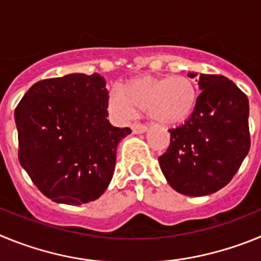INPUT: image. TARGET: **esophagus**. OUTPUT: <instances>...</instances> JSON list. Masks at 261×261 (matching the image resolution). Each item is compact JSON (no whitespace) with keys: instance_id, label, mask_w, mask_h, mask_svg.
I'll use <instances>...</instances> for the list:
<instances>
[{"instance_id":"34e87169","label":"esophagus","mask_w":261,"mask_h":261,"mask_svg":"<svg viewBox=\"0 0 261 261\" xmlns=\"http://www.w3.org/2000/svg\"><path fill=\"white\" fill-rule=\"evenodd\" d=\"M146 130V125H132V132L135 133V135H141V133H145Z\"/></svg>"}]
</instances>
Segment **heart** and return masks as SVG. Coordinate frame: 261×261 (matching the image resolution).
Returning a JSON list of instances; mask_svg holds the SVG:
<instances>
[{
	"instance_id": "1",
	"label": "heart",
	"mask_w": 261,
	"mask_h": 261,
	"mask_svg": "<svg viewBox=\"0 0 261 261\" xmlns=\"http://www.w3.org/2000/svg\"><path fill=\"white\" fill-rule=\"evenodd\" d=\"M197 89L184 75L140 77L128 81L108 98V111L119 121L130 120L136 110H146L149 119L174 126L191 117L197 103Z\"/></svg>"
}]
</instances>
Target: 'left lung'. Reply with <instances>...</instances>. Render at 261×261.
<instances>
[{"mask_svg": "<svg viewBox=\"0 0 261 261\" xmlns=\"http://www.w3.org/2000/svg\"><path fill=\"white\" fill-rule=\"evenodd\" d=\"M197 84L201 94L193 114L168 130L170 146L158 158L167 183L192 197L212 195L229 183L251 144L246 94L223 75L200 74Z\"/></svg>", "mask_w": 261, "mask_h": 261, "instance_id": "8db88e82", "label": "left lung"}]
</instances>
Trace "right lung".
I'll return each mask as SVG.
<instances>
[{"label":"right lung","instance_id":"obj_1","mask_svg":"<svg viewBox=\"0 0 261 261\" xmlns=\"http://www.w3.org/2000/svg\"><path fill=\"white\" fill-rule=\"evenodd\" d=\"M107 106L102 75L71 73L32 85L15 108L20 166L52 201L86 204L108 188L132 130L111 125Z\"/></svg>","mask_w":261,"mask_h":261}]
</instances>
